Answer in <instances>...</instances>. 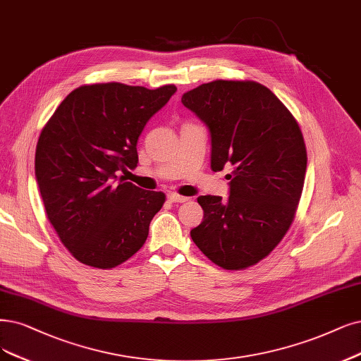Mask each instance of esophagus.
I'll use <instances>...</instances> for the list:
<instances>
[{
  "instance_id": "obj_1",
  "label": "esophagus",
  "mask_w": 361,
  "mask_h": 361,
  "mask_svg": "<svg viewBox=\"0 0 361 361\" xmlns=\"http://www.w3.org/2000/svg\"><path fill=\"white\" fill-rule=\"evenodd\" d=\"M168 201L169 202H188L189 197L185 196H181V195H177V193H168Z\"/></svg>"
}]
</instances>
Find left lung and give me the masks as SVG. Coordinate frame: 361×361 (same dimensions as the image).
<instances>
[{"mask_svg":"<svg viewBox=\"0 0 361 361\" xmlns=\"http://www.w3.org/2000/svg\"><path fill=\"white\" fill-rule=\"evenodd\" d=\"M181 102L209 130L211 169L232 166L228 201L199 196L204 220L190 236L223 269L250 268L295 219L308 160L302 130L268 87L250 80H216L185 92Z\"/></svg>","mask_w":361,"mask_h":361,"instance_id":"left-lung-1","label":"left lung"}]
</instances>
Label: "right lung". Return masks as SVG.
Masks as SVG:
<instances>
[{"label": "right lung", "instance_id": "add662e5", "mask_svg": "<svg viewBox=\"0 0 361 361\" xmlns=\"http://www.w3.org/2000/svg\"><path fill=\"white\" fill-rule=\"evenodd\" d=\"M176 92L173 85L80 86L39 133L38 189L49 221L78 262L111 269L144 245L165 193L142 190L118 172L137 166L138 137Z\"/></svg>", "mask_w": 361, "mask_h": 361}]
</instances>
